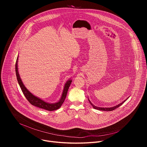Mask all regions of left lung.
Returning a JSON list of instances; mask_svg holds the SVG:
<instances>
[{"label":"left lung","instance_id":"obj_1","mask_svg":"<svg viewBox=\"0 0 147 147\" xmlns=\"http://www.w3.org/2000/svg\"><path fill=\"white\" fill-rule=\"evenodd\" d=\"M128 98H127L126 99L124 100V101H123L122 102H121V103H119V105H117L115 106V107H111V108H101V107H96V106L94 105L91 103V102L90 100V99H88V100H89L90 103H91V105L92 106V107H93L95 109H97V110H99V111H113V110L116 109V108H119L120 106H121V105H122V104H123V103L125 100H126Z\"/></svg>","mask_w":147,"mask_h":147}]
</instances>
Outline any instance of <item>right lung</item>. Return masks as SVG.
<instances>
[{
    "mask_svg": "<svg viewBox=\"0 0 147 147\" xmlns=\"http://www.w3.org/2000/svg\"><path fill=\"white\" fill-rule=\"evenodd\" d=\"M18 56H17L16 63V73L17 79V81L18 82V84H19L21 89H22V92H23L24 96H26L27 99L29 101V102L34 106H35L38 108L44 109H45V110L49 111H55V110L60 108L61 106V105L63 104V103L64 102V101L65 100V98H66L68 90H69V87L72 82V80L71 79L69 80L65 83L63 90L61 98L60 99V100L58 102H57L56 103H49V102H45L44 100L41 99L39 98L34 95L31 92H30V91H29L27 89V88L24 85L23 82L22 81V79H21V78L20 77L18 71Z\"/></svg>",
    "mask_w": 147,
    "mask_h": 147,
    "instance_id": "1",
    "label": "right lung"
}]
</instances>
